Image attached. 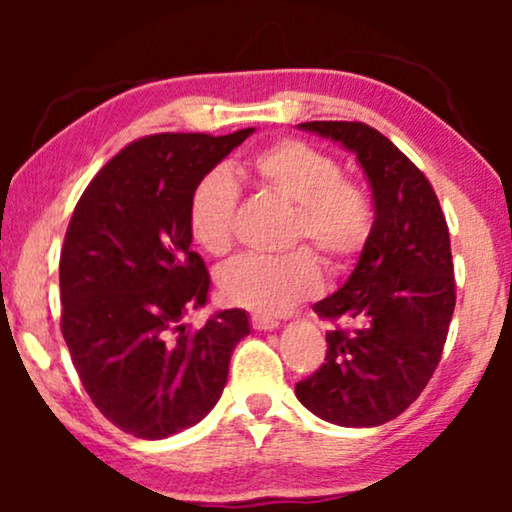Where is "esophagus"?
<instances>
[{
	"label": "esophagus",
	"mask_w": 512,
	"mask_h": 512,
	"mask_svg": "<svg viewBox=\"0 0 512 512\" xmlns=\"http://www.w3.org/2000/svg\"><path fill=\"white\" fill-rule=\"evenodd\" d=\"M251 326L258 328V331H272V328L279 326V319L265 317V314H251Z\"/></svg>",
	"instance_id": "34e87169"
}]
</instances>
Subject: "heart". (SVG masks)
I'll return each mask as SVG.
<instances>
[{"mask_svg": "<svg viewBox=\"0 0 512 512\" xmlns=\"http://www.w3.org/2000/svg\"><path fill=\"white\" fill-rule=\"evenodd\" d=\"M251 170L268 191L296 205L291 244L310 240L331 268H347L363 254L375 226L373 200L356 181L342 179L338 160L300 139H279L256 153ZM237 200L240 188L223 167L202 174L195 184L188 230L202 251L223 256L233 247ZM319 286V261L305 247L284 256H240L219 272L223 298L261 314L289 310Z\"/></svg>", "mask_w": 512, "mask_h": 512, "instance_id": "obj_1", "label": "heart"}]
</instances>
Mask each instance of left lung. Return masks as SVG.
I'll list each match as a JSON object with an SVG mask.
<instances>
[{
	"label": "left lung",
	"instance_id": "left-lung-1",
	"mask_svg": "<svg viewBox=\"0 0 512 512\" xmlns=\"http://www.w3.org/2000/svg\"><path fill=\"white\" fill-rule=\"evenodd\" d=\"M356 153L373 191V235L342 289L314 312L338 324L326 359L296 384L298 401L338 426H380L417 401L440 354L454 303V265L443 209L424 172L382 132L359 121H310Z\"/></svg>",
	"mask_w": 512,
	"mask_h": 512
}]
</instances>
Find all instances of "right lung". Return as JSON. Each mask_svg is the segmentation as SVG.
<instances>
[{"mask_svg":"<svg viewBox=\"0 0 512 512\" xmlns=\"http://www.w3.org/2000/svg\"><path fill=\"white\" fill-rule=\"evenodd\" d=\"M254 128L163 132L116 153L90 181L60 254V328L95 408L130 436L160 440L195 426L221 398L244 310L191 331L209 275L191 249L188 200Z\"/></svg>","mask_w":512,"mask_h":512,"instance_id":"add662e5","label":"right lung"}]
</instances>
